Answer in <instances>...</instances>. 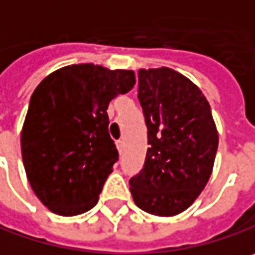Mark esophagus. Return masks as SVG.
I'll use <instances>...</instances> for the list:
<instances>
[{"instance_id":"1","label":"esophagus","mask_w":255,"mask_h":255,"mask_svg":"<svg viewBox=\"0 0 255 255\" xmlns=\"http://www.w3.org/2000/svg\"><path fill=\"white\" fill-rule=\"evenodd\" d=\"M117 148H118L120 154H123V151H124V141H123V140L117 141Z\"/></svg>"}]
</instances>
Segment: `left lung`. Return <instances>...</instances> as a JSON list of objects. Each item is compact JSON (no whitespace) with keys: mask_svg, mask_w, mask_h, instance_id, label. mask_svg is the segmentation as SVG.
Masks as SVG:
<instances>
[{"mask_svg":"<svg viewBox=\"0 0 255 255\" xmlns=\"http://www.w3.org/2000/svg\"><path fill=\"white\" fill-rule=\"evenodd\" d=\"M138 101L148 148L129 190L140 209L173 217L196 201L214 169L218 131L211 107L195 83L169 68L138 70Z\"/></svg>","mask_w":255,"mask_h":255,"instance_id":"left-lung-1","label":"left lung"}]
</instances>
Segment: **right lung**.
Listing matches in <instances>:
<instances>
[{"instance_id":"right-lung-1","label":"right lung","mask_w":255,"mask_h":255,"mask_svg":"<svg viewBox=\"0 0 255 255\" xmlns=\"http://www.w3.org/2000/svg\"><path fill=\"white\" fill-rule=\"evenodd\" d=\"M135 83L132 70L70 65L46 76L30 98L21 131L28 183L62 217L92 209L114 163L108 105Z\"/></svg>"}]
</instances>
